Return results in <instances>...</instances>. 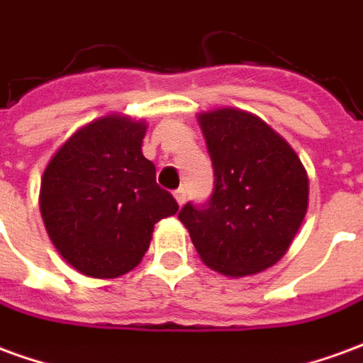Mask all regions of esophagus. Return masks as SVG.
Masks as SVG:
<instances>
[{"mask_svg": "<svg viewBox=\"0 0 363 363\" xmlns=\"http://www.w3.org/2000/svg\"><path fill=\"white\" fill-rule=\"evenodd\" d=\"M174 198H177L179 206H182V204H184V200H186V190L177 189V190H174Z\"/></svg>", "mask_w": 363, "mask_h": 363, "instance_id": "esophagus-1", "label": "esophagus"}]
</instances>
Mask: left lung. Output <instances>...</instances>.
Listing matches in <instances>:
<instances>
[{"instance_id":"1","label":"left lung","mask_w":363,"mask_h":363,"mask_svg":"<svg viewBox=\"0 0 363 363\" xmlns=\"http://www.w3.org/2000/svg\"><path fill=\"white\" fill-rule=\"evenodd\" d=\"M213 167L212 196L179 220L206 264L249 276L276 264L307 212L309 182L296 151L272 128L235 108L198 116Z\"/></svg>"}]
</instances>
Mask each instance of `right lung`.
<instances>
[{
  "mask_svg": "<svg viewBox=\"0 0 363 363\" xmlns=\"http://www.w3.org/2000/svg\"><path fill=\"white\" fill-rule=\"evenodd\" d=\"M145 126L104 116L67 140L46 167L40 212L60 255L91 278H116L140 264L153 225L179 204L143 157Z\"/></svg>",
  "mask_w": 363,
  "mask_h": 363,
  "instance_id": "1",
  "label": "right lung"
}]
</instances>
